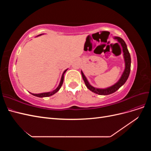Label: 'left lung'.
I'll return each instance as SVG.
<instances>
[{
  "instance_id": "1",
  "label": "left lung",
  "mask_w": 151,
  "mask_h": 151,
  "mask_svg": "<svg viewBox=\"0 0 151 151\" xmlns=\"http://www.w3.org/2000/svg\"><path fill=\"white\" fill-rule=\"evenodd\" d=\"M113 38L117 41V44H120L121 45V47L122 49V53L123 58H124V62H125V68L124 70H123L121 77L118 81L116 82L115 84L113 85L108 87L106 88H95V87L91 85V84L89 83L88 79L86 78V77L84 74L83 70H81V74L83 76V79L84 81V83L86 86L87 88H88L92 92L98 94L99 95H108L115 93L118 89L124 84L127 80L129 78V76L130 72V67H131V58H130V53L128 50L127 46L122 38L120 37H117V36H115Z\"/></svg>"
}]
</instances>
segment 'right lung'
<instances>
[{
  "label": "right lung",
  "mask_w": 151,
  "mask_h": 151,
  "mask_svg": "<svg viewBox=\"0 0 151 151\" xmlns=\"http://www.w3.org/2000/svg\"><path fill=\"white\" fill-rule=\"evenodd\" d=\"M44 35V34H40V35H38V36H36V37H37V36H41V35ZM67 70H68V68H67V69H65L64 71H63V74H62V77H61L60 81V83H59L58 87H57V88L55 89V90H53V91H50V92L42 93H39V94H34V93H31L32 95L35 96L39 97V98H44V97L51 96L53 95L54 94H55L56 93L58 92V91H59V89H60V88H61V86H62V84H63V77H64V74H65V73L66 72V71H67Z\"/></svg>",
  "instance_id": "1"
}]
</instances>
